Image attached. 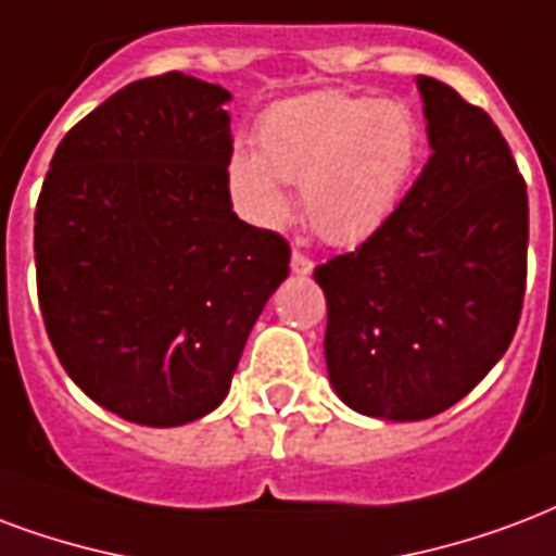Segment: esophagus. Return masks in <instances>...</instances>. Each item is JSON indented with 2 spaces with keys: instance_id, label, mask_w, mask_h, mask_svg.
<instances>
[{
  "instance_id": "1",
  "label": "esophagus",
  "mask_w": 556,
  "mask_h": 556,
  "mask_svg": "<svg viewBox=\"0 0 556 556\" xmlns=\"http://www.w3.org/2000/svg\"><path fill=\"white\" fill-rule=\"evenodd\" d=\"M312 267H315V262H312L306 253H300V250H294V253H291V274L306 277V274H312Z\"/></svg>"
}]
</instances>
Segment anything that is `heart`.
Segmentation results:
<instances>
[{"label":"heart","instance_id":"heart-1","mask_svg":"<svg viewBox=\"0 0 556 556\" xmlns=\"http://www.w3.org/2000/svg\"><path fill=\"white\" fill-rule=\"evenodd\" d=\"M256 143L229 159V191L250 224L289 220V185L330 244H359L389 224L413 182L425 129L404 102L353 93H309L270 109Z\"/></svg>","mask_w":556,"mask_h":556}]
</instances>
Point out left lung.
<instances>
[{
    "label": "left lung",
    "instance_id": "left-lung-1",
    "mask_svg": "<svg viewBox=\"0 0 556 556\" xmlns=\"http://www.w3.org/2000/svg\"><path fill=\"white\" fill-rule=\"evenodd\" d=\"M430 159L380 232L315 267L327 374L353 413L425 421L483 380L519 327L528 191L486 111L418 79Z\"/></svg>",
    "mask_w": 556,
    "mask_h": 556
}]
</instances>
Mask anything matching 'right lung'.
<instances>
[{
    "mask_svg": "<svg viewBox=\"0 0 556 556\" xmlns=\"http://www.w3.org/2000/svg\"><path fill=\"white\" fill-rule=\"evenodd\" d=\"M232 93L185 73L141 79L59 143L35 212L37 298L64 371L131 425L224 404L286 238L229 200Z\"/></svg>",
    "mask_w": 556,
    "mask_h": 556,
    "instance_id": "1",
    "label": "right lung"
}]
</instances>
